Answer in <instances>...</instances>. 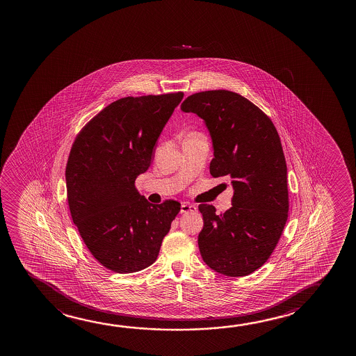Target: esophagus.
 Instances as JSON below:
<instances>
[{
  "instance_id": "obj_1",
  "label": "esophagus",
  "mask_w": 356,
  "mask_h": 356,
  "mask_svg": "<svg viewBox=\"0 0 356 356\" xmlns=\"http://www.w3.org/2000/svg\"><path fill=\"white\" fill-rule=\"evenodd\" d=\"M197 211V207L193 204H190V203H182L181 204V214H187V213H195Z\"/></svg>"
}]
</instances>
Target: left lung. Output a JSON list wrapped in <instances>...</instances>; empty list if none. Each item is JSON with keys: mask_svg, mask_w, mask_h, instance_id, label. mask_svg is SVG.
Masks as SVG:
<instances>
[{"mask_svg": "<svg viewBox=\"0 0 356 356\" xmlns=\"http://www.w3.org/2000/svg\"><path fill=\"white\" fill-rule=\"evenodd\" d=\"M181 111L204 120L214 149L210 174L234 187L224 214L198 207L204 221L200 255L216 273L247 276L268 261L287 221V165L277 130L261 109L226 90L191 95Z\"/></svg>", "mask_w": 356, "mask_h": 356, "instance_id": "obj_1", "label": "left lung"}]
</instances>
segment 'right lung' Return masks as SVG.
I'll return each mask as SVG.
<instances>
[{
    "instance_id": "right-lung-1",
    "label": "right lung",
    "mask_w": 356,
    "mask_h": 356,
    "mask_svg": "<svg viewBox=\"0 0 356 356\" xmlns=\"http://www.w3.org/2000/svg\"><path fill=\"white\" fill-rule=\"evenodd\" d=\"M184 92L124 97L79 132L65 168L74 224L98 263L118 273L156 261L181 204H151L135 187Z\"/></svg>"
}]
</instances>
